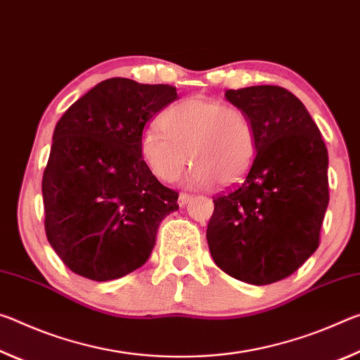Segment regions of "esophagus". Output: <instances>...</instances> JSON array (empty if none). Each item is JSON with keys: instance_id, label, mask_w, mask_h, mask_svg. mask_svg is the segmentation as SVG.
I'll list each match as a JSON object with an SVG mask.
<instances>
[{"instance_id": "34e87169", "label": "esophagus", "mask_w": 360, "mask_h": 360, "mask_svg": "<svg viewBox=\"0 0 360 360\" xmlns=\"http://www.w3.org/2000/svg\"><path fill=\"white\" fill-rule=\"evenodd\" d=\"M191 199H193L191 194H188V193H180V196H179V205H180V207H184V205H186L188 202H190Z\"/></svg>"}]
</instances>
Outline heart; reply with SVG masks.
I'll return each mask as SVG.
<instances>
[{
	"mask_svg": "<svg viewBox=\"0 0 360 360\" xmlns=\"http://www.w3.org/2000/svg\"><path fill=\"white\" fill-rule=\"evenodd\" d=\"M141 156L151 174L174 184L188 161V184L233 186L255 162L257 135L249 115L207 97H188L162 116V129L150 127L141 137Z\"/></svg>",
	"mask_w": 360,
	"mask_h": 360,
	"instance_id": "obj_1",
	"label": "heart"
}]
</instances>
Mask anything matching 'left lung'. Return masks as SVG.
<instances>
[{
    "label": "left lung",
    "instance_id": "1",
    "mask_svg": "<svg viewBox=\"0 0 360 360\" xmlns=\"http://www.w3.org/2000/svg\"><path fill=\"white\" fill-rule=\"evenodd\" d=\"M249 115L257 158L245 179L214 199L207 243L217 266L247 284L288 278L319 247L328 205V155L304 105L279 86L225 92Z\"/></svg>",
    "mask_w": 360,
    "mask_h": 360
}]
</instances>
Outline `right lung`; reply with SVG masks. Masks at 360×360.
Wrapping results in <instances>:
<instances>
[{
	"label": "right lung",
	"instance_id": "right-lung-1",
	"mask_svg": "<svg viewBox=\"0 0 360 360\" xmlns=\"http://www.w3.org/2000/svg\"><path fill=\"white\" fill-rule=\"evenodd\" d=\"M179 98L167 84L111 78L65 111L43 175L47 240L73 273L113 281L143 266L179 193L141 158L158 111Z\"/></svg>",
	"mask_w": 360,
	"mask_h": 360
}]
</instances>
